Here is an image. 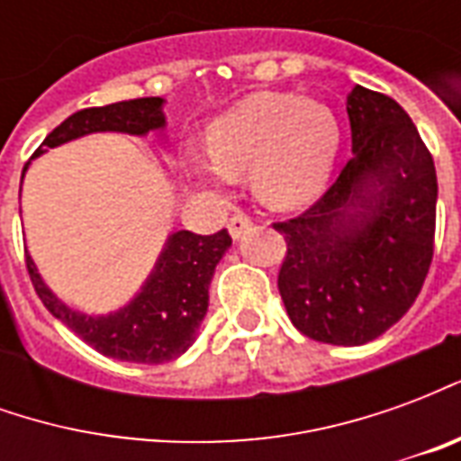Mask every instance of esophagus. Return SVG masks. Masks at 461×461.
I'll list each match as a JSON object with an SVG mask.
<instances>
[{
	"label": "esophagus",
	"instance_id": "obj_1",
	"mask_svg": "<svg viewBox=\"0 0 461 461\" xmlns=\"http://www.w3.org/2000/svg\"><path fill=\"white\" fill-rule=\"evenodd\" d=\"M251 224H254V221H251L249 214H244V212H237V214H231L230 224H227V227H230L231 240H240L244 231L251 230Z\"/></svg>",
	"mask_w": 461,
	"mask_h": 461
}]
</instances>
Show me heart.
Segmentation results:
<instances>
[{
	"label": "heart",
	"instance_id": "b5f03b06",
	"mask_svg": "<svg viewBox=\"0 0 461 461\" xmlns=\"http://www.w3.org/2000/svg\"><path fill=\"white\" fill-rule=\"evenodd\" d=\"M339 142L326 105L296 94H257L210 122L207 158L192 155L190 170L210 185L249 172L264 204L291 210L326 185Z\"/></svg>",
	"mask_w": 461,
	"mask_h": 461
}]
</instances>
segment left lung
<instances>
[{
	"label": "left lung",
	"mask_w": 461,
	"mask_h": 461,
	"mask_svg": "<svg viewBox=\"0 0 461 461\" xmlns=\"http://www.w3.org/2000/svg\"><path fill=\"white\" fill-rule=\"evenodd\" d=\"M353 158L319 202L276 221L291 323L330 346L383 336L415 303L435 251L437 172L410 115L363 86L348 94Z\"/></svg>",
	"instance_id": "obj_1"
}]
</instances>
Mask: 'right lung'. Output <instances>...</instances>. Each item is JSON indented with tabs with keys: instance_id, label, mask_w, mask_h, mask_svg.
<instances>
[{
	"instance_id": "obj_1",
	"label": "right lung",
	"mask_w": 461,
	"mask_h": 461,
	"mask_svg": "<svg viewBox=\"0 0 461 461\" xmlns=\"http://www.w3.org/2000/svg\"><path fill=\"white\" fill-rule=\"evenodd\" d=\"M162 104V98H135L101 108H84L49 132L34 155L88 132L115 131L148 135L150 131H160L165 128ZM230 247L231 237L227 230L210 237L187 230L175 231L165 241L160 259L138 296L108 316H86L81 311L68 309L46 286L29 254L26 269L39 299L44 301L51 316L68 326L78 339L115 360L158 366L182 356L194 343L210 306V281L214 276V267Z\"/></svg>"
}]
</instances>
